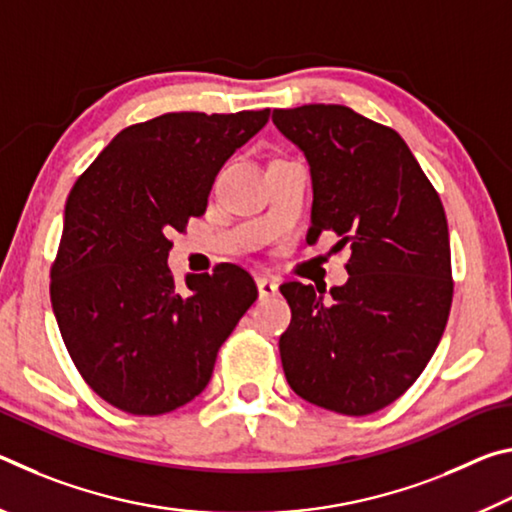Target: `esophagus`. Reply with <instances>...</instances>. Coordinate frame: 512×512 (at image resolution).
Instances as JSON below:
<instances>
[{"label":"esophagus","instance_id":"1","mask_svg":"<svg viewBox=\"0 0 512 512\" xmlns=\"http://www.w3.org/2000/svg\"><path fill=\"white\" fill-rule=\"evenodd\" d=\"M257 289H259V298H271L277 293V282L273 277H257Z\"/></svg>","mask_w":512,"mask_h":512}]
</instances>
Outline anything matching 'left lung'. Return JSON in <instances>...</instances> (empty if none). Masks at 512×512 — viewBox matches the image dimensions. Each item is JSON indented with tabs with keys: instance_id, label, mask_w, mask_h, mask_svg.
<instances>
[{
	"instance_id": "obj_1",
	"label": "left lung",
	"mask_w": 512,
	"mask_h": 512,
	"mask_svg": "<svg viewBox=\"0 0 512 512\" xmlns=\"http://www.w3.org/2000/svg\"><path fill=\"white\" fill-rule=\"evenodd\" d=\"M305 153L314 187L307 241L350 246L348 282H287L280 336L289 386L323 409L368 415L409 391L436 352L452 307V253L440 196L393 128L336 103L273 110Z\"/></svg>"
}]
</instances>
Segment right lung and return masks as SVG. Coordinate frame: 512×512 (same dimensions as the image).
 <instances>
[{
	"label": "right lung",
	"instance_id": "obj_1",
	"mask_svg": "<svg viewBox=\"0 0 512 512\" xmlns=\"http://www.w3.org/2000/svg\"><path fill=\"white\" fill-rule=\"evenodd\" d=\"M271 110L167 112L112 137L65 203L51 266V307L81 377L133 415L192 402L216 354L257 300L244 268L187 275L167 266L171 232L201 216L225 160L262 131Z\"/></svg>",
	"mask_w": 512,
	"mask_h": 512
}]
</instances>
